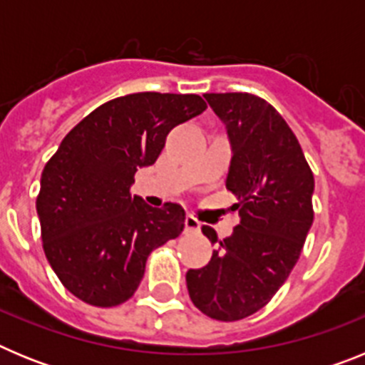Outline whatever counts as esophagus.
Here are the masks:
<instances>
[{
	"label": "esophagus",
	"mask_w": 365,
	"mask_h": 365,
	"mask_svg": "<svg viewBox=\"0 0 365 365\" xmlns=\"http://www.w3.org/2000/svg\"><path fill=\"white\" fill-rule=\"evenodd\" d=\"M185 228H186V232H199V228H201V222H199L197 217H193V215H186Z\"/></svg>",
	"instance_id": "esophagus-1"
}]
</instances>
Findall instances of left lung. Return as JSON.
<instances>
[{"label": "left lung", "mask_w": 365, "mask_h": 365, "mask_svg": "<svg viewBox=\"0 0 365 365\" xmlns=\"http://www.w3.org/2000/svg\"><path fill=\"white\" fill-rule=\"evenodd\" d=\"M227 128L232 160L227 188L237 197L240 225L219 241L202 269L186 272L193 305L235 322L265 307L289 278L311 230L314 177L298 138L269 102L248 93H206Z\"/></svg>", "instance_id": "obj_1"}]
</instances>
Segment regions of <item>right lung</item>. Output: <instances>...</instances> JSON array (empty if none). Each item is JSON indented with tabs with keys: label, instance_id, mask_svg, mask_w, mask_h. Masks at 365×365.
<instances>
[{
	"label": "right lung",
	"instance_id": "obj_1",
	"mask_svg": "<svg viewBox=\"0 0 365 365\" xmlns=\"http://www.w3.org/2000/svg\"><path fill=\"white\" fill-rule=\"evenodd\" d=\"M205 109L199 95L133 93L102 104L66 135L43 168L36 212L45 256L71 294L96 307L128 302L151 250L182 232V206L153 208L130 188L168 133Z\"/></svg>",
	"mask_w": 365,
	"mask_h": 365
}]
</instances>
